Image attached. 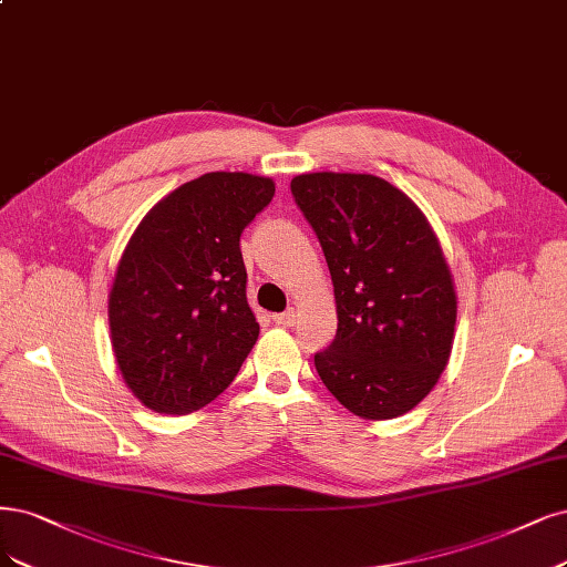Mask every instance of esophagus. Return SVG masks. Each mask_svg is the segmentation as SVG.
Masks as SVG:
<instances>
[{
    "label": "esophagus",
    "instance_id": "obj_1",
    "mask_svg": "<svg viewBox=\"0 0 567 567\" xmlns=\"http://www.w3.org/2000/svg\"><path fill=\"white\" fill-rule=\"evenodd\" d=\"M275 321L279 326H292V323H296V311H292V309L281 311V315H275Z\"/></svg>",
    "mask_w": 567,
    "mask_h": 567
}]
</instances>
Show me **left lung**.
Segmentation results:
<instances>
[{
  "label": "left lung",
  "mask_w": 567,
  "mask_h": 567,
  "mask_svg": "<svg viewBox=\"0 0 567 567\" xmlns=\"http://www.w3.org/2000/svg\"><path fill=\"white\" fill-rule=\"evenodd\" d=\"M290 192L333 279L338 333L315 357L347 410L392 420L413 410L451 359L457 296L417 204L370 173H302Z\"/></svg>",
  "instance_id": "obj_1"
}]
</instances>
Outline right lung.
Instances as JSON below:
<instances>
[{"label":"right lung","instance_id":"right-lung-1","mask_svg":"<svg viewBox=\"0 0 567 567\" xmlns=\"http://www.w3.org/2000/svg\"><path fill=\"white\" fill-rule=\"evenodd\" d=\"M271 197L262 175L204 173L154 204L128 239L110 340L126 386L154 413L187 415L220 396L256 344L239 237Z\"/></svg>","mask_w":567,"mask_h":567}]
</instances>
